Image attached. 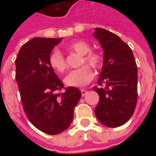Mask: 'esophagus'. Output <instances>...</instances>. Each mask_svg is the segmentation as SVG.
<instances>
[{"label":"esophagus","mask_w":156,"mask_h":156,"mask_svg":"<svg viewBox=\"0 0 156 156\" xmlns=\"http://www.w3.org/2000/svg\"><path fill=\"white\" fill-rule=\"evenodd\" d=\"M80 91H81V94H82V95H83V96H84V95L87 94V90H85V89H83V88H82Z\"/></svg>","instance_id":"obj_1"}]
</instances>
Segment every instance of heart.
Listing matches in <instances>:
<instances>
[{
  "mask_svg": "<svg viewBox=\"0 0 156 156\" xmlns=\"http://www.w3.org/2000/svg\"><path fill=\"white\" fill-rule=\"evenodd\" d=\"M69 51L82 55L81 64L90 65L95 70H98L103 66V57L96 51H92L91 46L87 41H75L66 46ZM49 65L52 70L58 73H62L67 69V62L61 51L55 50L49 57ZM94 73L88 65H83L81 68L73 70L64 78L65 84L69 87H83L92 81Z\"/></svg>",
  "mask_w": 156,
  "mask_h": 156,
  "instance_id": "heart-1",
  "label": "heart"
}]
</instances>
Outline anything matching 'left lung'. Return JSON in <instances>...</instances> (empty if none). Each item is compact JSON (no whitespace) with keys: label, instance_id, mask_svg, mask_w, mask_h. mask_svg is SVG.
Listing matches in <instances>:
<instances>
[{"label":"left lung","instance_id":"8db88e82","mask_svg":"<svg viewBox=\"0 0 156 156\" xmlns=\"http://www.w3.org/2000/svg\"><path fill=\"white\" fill-rule=\"evenodd\" d=\"M94 36L105 52L98 86L93 88L99 95L95 115L105 126L119 127L130 119L137 104L136 62L129 45L116 34L96 28Z\"/></svg>","mask_w":156,"mask_h":156}]
</instances>
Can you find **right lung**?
I'll use <instances>...</instances> for the list:
<instances>
[{
  "label": "right lung",
  "instance_id": "right-lung-1",
  "mask_svg": "<svg viewBox=\"0 0 156 156\" xmlns=\"http://www.w3.org/2000/svg\"><path fill=\"white\" fill-rule=\"evenodd\" d=\"M61 40L32 38L22 45L15 61L24 112L37 129L48 134H60L70 126L82 94L77 88H64L49 65L51 51Z\"/></svg>",
  "mask_w": 156,
  "mask_h": 156
}]
</instances>
